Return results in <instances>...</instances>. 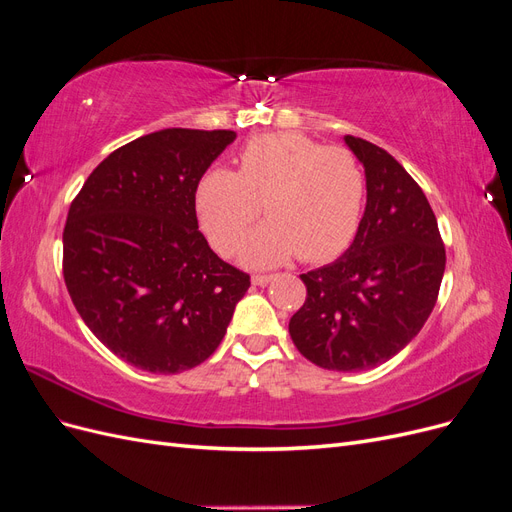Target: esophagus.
<instances>
[{
  "mask_svg": "<svg viewBox=\"0 0 512 512\" xmlns=\"http://www.w3.org/2000/svg\"><path fill=\"white\" fill-rule=\"evenodd\" d=\"M273 280H275L273 273H269V275H262V273L252 275V284H254V286H267V284H271Z\"/></svg>",
  "mask_w": 512,
  "mask_h": 512,
  "instance_id": "1",
  "label": "esophagus"
}]
</instances>
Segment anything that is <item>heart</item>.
<instances>
[{
	"mask_svg": "<svg viewBox=\"0 0 512 512\" xmlns=\"http://www.w3.org/2000/svg\"><path fill=\"white\" fill-rule=\"evenodd\" d=\"M237 173L205 170L196 185V211L215 250L230 254L262 211L269 220L241 245L252 267L277 265L294 254L324 262L342 254L361 224L365 173L346 147H320L299 132L250 138L237 156Z\"/></svg>",
	"mask_w": 512,
	"mask_h": 512,
	"instance_id": "heart-1",
	"label": "heart"
}]
</instances>
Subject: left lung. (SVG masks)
Listing matches in <instances>:
<instances>
[{
  "label": "left lung",
  "instance_id": "obj_1",
  "mask_svg": "<svg viewBox=\"0 0 512 512\" xmlns=\"http://www.w3.org/2000/svg\"><path fill=\"white\" fill-rule=\"evenodd\" d=\"M367 205L352 245L307 271L303 307L288 331L307 361L361 371L389 361L423 329L438 301L446 252L429 200L391 153L356 136Z\"/></svg>",
  "mask_w": 512,
  "mask_h": 512
}]
</instances>
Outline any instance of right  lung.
<instances>
[{"label":"right lung","mask_w":512,"mask_h":512,"mask_svg":"<svg viewBox=\"0 0 512 512\" xmlns=\"http://www.w3.org/2000/svg\"><path fill=\"white\" fill-rule=\"evenodd\" d=\"M237 138L166 128L115 149L72 200L64 280L83 322L126 363L179 374L220 346L250 275L215 254L196 185Z\"/></svg>","instance_id":"right-lung-1"}]
</instances>
